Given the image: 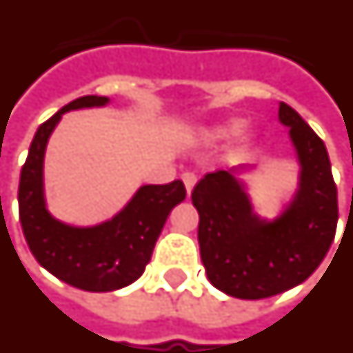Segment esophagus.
I'll use <instances>...</instances> for the list:
<instances>
[{
  "instance_id": "esophagus-1",
  "label": "esophagus",
  "mask_w": 353,
  "mask_h": 353,
  "mask_svg": "<svg viewBox=\"0 0 353 353\" xmlns=\"http://www.w3.org/2000/svg\"><path fill=\"white\" fill-rule=\"evenodd\" d=\"M181 179H183L185 187H187V192H189V194H190V190H192V187L196 185L198 176H196V174H194V172H183V174H181Z\"/></svg>"
}]
</instances>
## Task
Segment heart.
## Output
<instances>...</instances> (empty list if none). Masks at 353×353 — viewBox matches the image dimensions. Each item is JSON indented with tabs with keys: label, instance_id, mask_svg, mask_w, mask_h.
<instances>
[{
	"label": "heart",
	"instance_id": "b5f03b06",
	"mask_svg": "<svg viewBox=\"0 0 353 353\" xmlns=\"http://www.w3.org/2000/svg\"><path fill=\"white\" fill-rule=\"evenodd\" d=\"M234 129V125H215V127H211V129L205 130V138H210V140H219V138L228 137L230 132Z\"/></svg>",
	"mask_w": 353,
	"mask_h": 353
}]
</instances>
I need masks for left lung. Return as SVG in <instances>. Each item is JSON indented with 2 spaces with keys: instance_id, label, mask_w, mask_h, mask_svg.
<instances>
[{
  "instance_id": "left-lung-1",
  "label": "left lung",
  "mask_w": 353,
  "mask_h": 353,
  "mask_svg": "<svg viewBox=\"0 0 353 353\" xmlns=\"http://www.w3.org/2000/svg\"><path fill=\"white\" fill-rule=\"evenodd\" d=\"M279 117L301 163V189L275 223L252 215L234 176L216 170L192 189L200 256L210 283L239 299H263L307 281L327 254L339 221L336 185L322 138L292 106Z\"/></svg>"
}]
</instances>
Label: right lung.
<instances>
[{"label": "right lung", "instance_id": "1", "mask_svg": "<svg viewBox=\"0 0 353 353\" xmlns=\"http://www.w3.org/2000/svg\"><path fill=\"white\" fill-rule=\"evenodd\" d=\"M108 103L106 97L74 99L35 132L20 172L18 213L31 254L59 281L85 292H112L134 283L150 262L170 211L187 196L183 181L143 185L112 221L93 228H72L48 215L43 198V157L63 112Z\"/></svg>", "mask_w": 353, "mask_h": 353}]
</instances>
